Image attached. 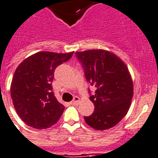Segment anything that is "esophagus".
<instances>
[{
	"instance_id": "34e87169",
	"label": "esophagus",
	"mask_w": 158,
	"mask_h": 158,
	"mask_svg": "<svg viewBox=\"0 0 158 158\" xmlns=\"http://www.w3.org/2000/svg\"><path fill=\"white\" fill-rule=\"evenodd\" d=\"M79 98L78 97V96H75L73 100L71 101V103L74 104V105H77V104H79Z\"/></svg>"
}]
</instances>
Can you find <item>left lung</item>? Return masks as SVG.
<instances>
[{
	"label": "left lung",
	"mask_w": 158,
	"mask_h": 158,
	"mask_svg": "<svg viewBox=\"0 0 158 158\" xmlns=\"http://www.w3.org/2000/svg\"><path fill=\"white\" fill-rule=\"evenodd\" d=\"M75 55L87 81L96 88L94 94L90 96L94 110L84 117L85 121L94 130L112 128L125 117L131 104L134 86L128 68L116 55L102 49L77 52Z\"/></svg>",
	"instance_id": "obj_1"
}]
</instances>
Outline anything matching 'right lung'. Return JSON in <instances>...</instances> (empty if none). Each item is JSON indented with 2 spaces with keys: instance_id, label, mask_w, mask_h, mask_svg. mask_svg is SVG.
Returning <instances> with one entry per match:
<instances>
[{
  "instance_id": "obj_1",
  "label": "right lung",
  "mask_w": 158,
  "mask_h": 158,
  "mask_svg": "<svg viewBox=\"0 0 158 158\" xmlns=\"http://www.w3.org/2000/svg\"><path fill=\"white\" fill-rule=\"evenodd\" d=\"M74 52H40L26 58L15 71L10 94L16 113L26 124L43 130L56 124L64 110L52 91L54 71Z\"/></svg>"
}]
</instances>
